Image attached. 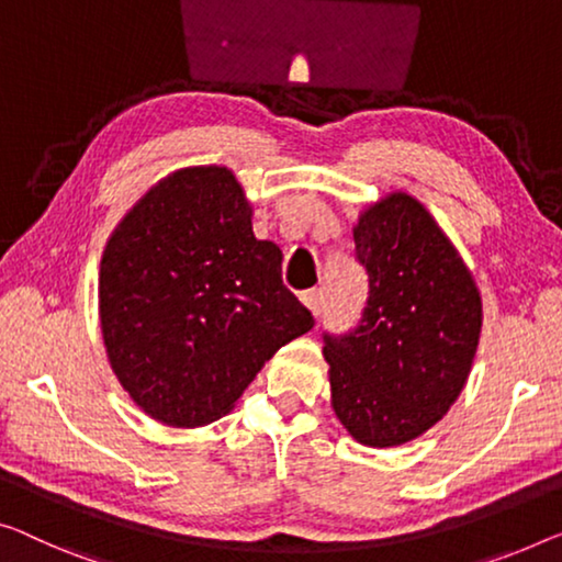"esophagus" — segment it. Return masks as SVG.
I'll return each instance as SVG.
<instances>
[{
    "label": "esophagus",
    "instance_id": "34e87169",
    "mask_svg": "<svg viewBox=\"0 0 562 562\" xmlns=\"http://www.w3.org/2000/svg\"><path fill=\"white\" fill-rule=\"evenodd\" d=\"M303 303H305V307L310 310V313L317 317V315H321V310H323V290H307V292H303Z\"/></svg>",
    "mask_w": 562,
    "mask_h": 562
}]
</instances>
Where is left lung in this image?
Segmentation results:
<instances>
[{"mask_svg": "<svg viewBox=\"0 0 562 562\" xmlns=\"http://www.w3.org/2000/svg\"><path fill=\"white\" fill-rule=\"evenodd\" d=\"M368 272L363 317L323 335L330 404L366 447H398L449 412L472 371L482 297L464 259L422 201L393 191L358 216Z\"/></svg>", "mask_w": 562, "mask_h": 562, "instance_id": "1", "label": "left lung"}]
</instances>
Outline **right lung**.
Wrapping results in <instances>:
<instances>
[{
	"mask_svg": "<svg viewBox=\"0 0 562 562\" xmlns=\"http://www.w3.org/2000/svg\"><path fill=\"white\" fill-rule=\"evenodd\" d=\"M98 300L121 386L176 429L229 414L265 361L315 325L227 166L179 169L136 201L105 245Z\"/></svg>",
	"mask_w": 562,
	"mask_h": 562,
	"instance_id": "add662e5",
	"label": "right lung"
}]
</instances>
